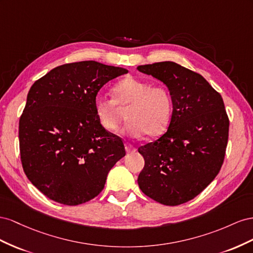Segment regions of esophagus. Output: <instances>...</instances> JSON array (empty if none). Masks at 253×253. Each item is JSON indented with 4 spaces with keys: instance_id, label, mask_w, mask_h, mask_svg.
<instances>
[{
    "instance_id": "34e87169",
    "label": "esophagus",
    "mask_w": 253,
    "mask_h": 253,
    "mask_svg": "<svg viewBox=\"0 0 253 253\" xmlns=\"http://www.w3.org/2000/svg\"><path fill=\"white\" fill-rule=\"evenodd\" d=\"M125 149H126V151H127L128 154L134 153V151L136 150L132 145H130V144H128V143H126V144H125Z\"/></svg>"
}]
</instances>
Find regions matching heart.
Returning <instances> with one entry per match:
<instances>
[{"mask_svg": "<svg viewBox=\"0 0 253 253\" xmlns=\"http://www.w3.org/2000/svg\"><path fill=\"white\" fill-rule=\"evenodd\" d=\"M113 99L97 97L94 109L98 123L107 131H117L125 109L128 122L124 131L131 136L145 133L148 138L161 135L169 124L172 102L167 86L151 85L149 82L135 77H126L114 85Z\"/></svg>", "mask_w": 253, "mask_h": 253, "instance_id": "heart-1", "label": "heart"}]
</instances>
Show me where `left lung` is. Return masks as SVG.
Here are the masks:
<instances>
[{"label": "left lung", "instance_id": "obj_1", "mask_svg": "<svg viewBox=\"0 0 253 253\" xmlns=\"http://www.w3.org/2000/svg\"><path fill=\"white\" fill-rule=\"evenodd\" d=\"M170 93L168 131L139 147L145 160L141 191L165 206L186 203L217 176L225 159L229 119L221 95L200 74L172 61L139 66Z\"/></svg>", "mask_w": 253, "mask_h": 253}]
</instances>
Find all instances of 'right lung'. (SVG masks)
Listing matches in <instances>:
<instances>
[{
    "mask_svg": "<svg viewBox=\"0 0 253 253\" xmlns=\"http://www.w3.org/2000/svg\"><path fill=\"white\" fill-rule=\"evenodd\" d=\"M126 73L88 60L62 64L32 85L19 122L21 161L49 199L77 206L96 197L126 155L121 138L100 126L94 109L100 88Z\"/></svg>",
    "mask_w": 253,
    "mask_h": 253,
    "instance_id": "obj_1",
    "label": "right lung"
}]
</instances>
